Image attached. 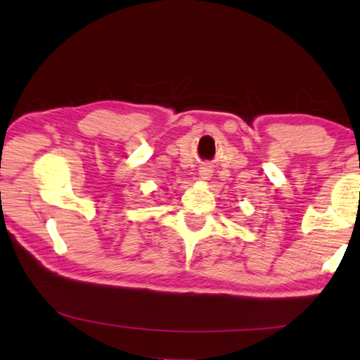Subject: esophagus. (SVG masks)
<instances>
[{"instance_id": "esophagus-1", "label": "esophagus", "mask_w": 360, "mask_h": 360, "mask_svg": "<svg viewBox=\"0 0 360 360\" xmlns=\"http://www.w3.org/2000/svg\"><path fill=\"white\" fill-rule=\"evenodd\" d=\"M200 178H202L203 181H208L210 178H211V172L208 168H203V169H200Z\"/></svg>"}]
</instances>
